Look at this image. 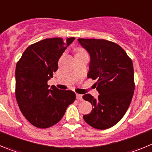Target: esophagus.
I'll list each match as a JSON object with an SVG mask.
<instances>
[{
  "instance_id": "1",
  "label": "esophagus",
  "mask_w": 152,
  "mask_h": 152,
  "mask_svg": "<svg viewBox=\"0 0 152 152\" xmlns=\"http://www.w3.org/2000/svg\"><path fill=\"white\" fill-rule=\"evenodd\" d=\"M76 98H77V99L78 100H83L82 95H81V94H76Z\"/></svg>"
}]
</instances>
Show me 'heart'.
<instances>
[{
	"label": "heart",
	"instance_id": "heart-1",
	"mask_svg": "<svg viewBox=\"0 0 152 152\" xmlns=\"http://www.w3.org/2000/svg\"><path fill=\"white\" fill-rule=\"evenodd\" d=\"M83 52V51H80V52Z\"/></svg>",
	"mask_w": 152,
	"mask_h": 152
}]
</instances>
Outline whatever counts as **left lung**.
Instances as JSON below:
<instances>
[{"instance_id":"left-lung-1","label":"left lung","mask_w":152,"mask_h":152,"mask_svg":"<svg viewBox=\"0 0 152 152\" xmlns=\"http://www.w3.org/2000/svg\"><path fill=\"white\" fill-rule=\"evenodd\" d=\"M80 45L90 55L88 77L96 79L100 95L94 98L84 94L93 110L83 116L84 121L97 129L110 128L123 117L135 90L132 61L117 44L105 39H78Z\"/></svg>"}]
</instances>
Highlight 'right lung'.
I'll list each match as a JSON object with an SVG mask.
<instances>
[{
  "label": "right lung",
  "instance_id": "obj_1",
  "mask_svg": "<svg viewBox=\"0 0 152 152\" xmlns=\"http://www.w3.org/2000/svg\"><path fill=\"white\" fill-rule=\"evenodd\" d=\"M75 37L45 39L29 45L17 63L16 99L28 121L45 129L60 121L75 100V92L49 88L47 82L58 70V61Z\"/></svg>",
  "mask_w": 152,
  "mask_h": 152
}]
</instances>
